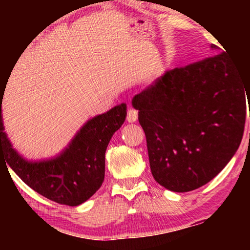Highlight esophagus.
Returning <instances> with one entry per match:
<instances>
[{
	"label": "esophagus",
	"mask_w": 250,
	"mask_h": 250,
	"mask_svg": "<svg viewBox=\"0 0 250 250\" xmlns=\"http://www.w3.org/2000/svg\"><path fill=\"white\" fill-rule=\"evenodd\" d=\"M136 120H137V111L133 108H129L127 113V121L129 123H133L136 121Z\"/></svg>",
	"instance_id": "1"
}]
</instances>
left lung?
I'll return each mask as SVG.
<instances>
[{"label": "left lung", "mask_w": 250, "mask_h": 250, "mask_svg": "<svg viewBox=\"0 0 250 250\" xmlns=\"http://www.w3.org/2000/svg\"><path fill=\"white\" fill-rule=\"evenodd\" d=\"M248 84L230 55L221 53L166 71L133 97L157 183L186 193L226 167L243 136Z\"/></svg>", "instance_id": "obj_1"}]
</instances>
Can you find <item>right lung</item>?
Segmentation results:
<instances>
[{"label": "right lung", "instance_id": "add662e5", "mask_svg": "<svg viewBox=\"0 0 250 250\" xmlns=\"http://www.w3.org/2000/svg\"><path fill=\"white\" fill-rule=\"evenodd\" d=\"M3 89L0 88V157L2 155L20 179L42 196L71 207L85 202L102 186L105 150L114 133L125 122L127 104L121 103L88 120L56 156L29 161L13 148L4 131L1 109Z\"/></svg>", "mask_w": 250, "mask_h": 250}]
</instances>
